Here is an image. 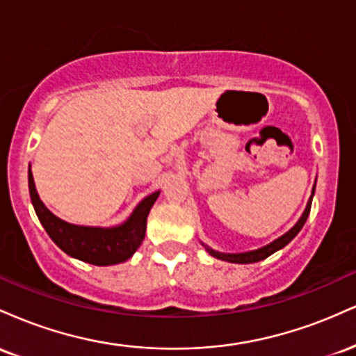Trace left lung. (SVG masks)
<instances>
[{"instance_id": "1", "label": "left lung", "mask_w": 356, "mask_h": 356, "mask_svg": "<svg viewBox=\"0 0 356 356\" xmlns=\"http://www.w3.org/2000/svg\"><path fill=\"white\" fill-rule=\"evenodd\" d=\"M314 187H316V186H313L312 195H309V199H308V204H306L303 214H301V218L298 219V222L295 224V226H293L291 229H289L288 232H284L283 236H280V238L273 241V243L266 244V246L252 249V251H246V252H220V251H216V249L209 248V246H207V244H204V243H201V244H202L204 249H206V251L209 252V254H211L212 257H216V259H220V261H227V263L249 264V263H257V261L266 259V257L271 256L273 252L280 251V249H283V248L286 246V244L291 243V241L296 238L298 232L301 231V227L305 226L306 219H308V216H309V209H312V201H313V195H314Z\"/></svg>"}]
</instances>
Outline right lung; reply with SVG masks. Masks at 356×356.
I'll return each instance as SVG.
<instances>
[{"mask_svg": "<svg viewBox=\"0 0 356 356\" xmlns=\"http://www.w3.org/2000/svg\"><path fill=\"white\" fill-rule=\"evenodd\" d=\"M28 187L40 222L61 251L83 263L95 266H110L124 263L134 256L145 238L147 216L157 201L161 191L152 192L137 204L132 214L122 224L110 227L79 226L60 219L44 206L36 192L31 165L28 169Z\"/></svg>", "mask_w": 356, "mask_h": 356, "instance_id": "obj_1", "label": "right lung"}]
</instances>
